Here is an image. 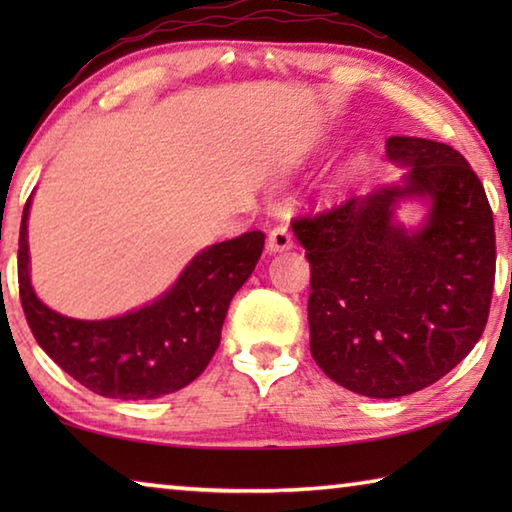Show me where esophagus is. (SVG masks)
Segmentation results:
<instances>
[{"instance_id": "1", "label": "esophagus", "mask_w": 512, "mask_h": 512, "mask_svg": "<svg viewBox=\"0 0 512 512\" xmlns=\"http://www.w3.org/2000/svg\"><path fill=\"white\" fill-rule=\"evenodd\" d=\"M266 248H268V253H284V250H291L293 248L291 232L284 228V225H277V228L268 232Z\"/></svg>"}]
</instances>
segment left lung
Returning <instances> with one entry per match:
<instances>
[{"label": "left lung", "mask_w": 512, "mask_h": 512, "mask_svg": "<svg viewBox=\"0 0 512 512\" xmlns=\"http://www.w3.org/2000/svg\"><path fill=\"white\" fill-rule=\"evenodd\" d=\"M397 183L293 221L311 266L309 350L336 384L391 400L431 386L481 339L495 284L485 189L443 142L395 135ZM418 202V224L397 211Z\"/></svg>", "instance_id": "left-lung-1"}]
</instances>
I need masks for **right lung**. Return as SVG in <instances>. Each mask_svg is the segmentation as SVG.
<instances>
[{"label": "right lung", "instance_id": "add662e5", "mask_svg": "<svg viewBox=\"0 0 512 512\" xmlns=\"http://www.w3.org/2000/svg\"><path fill=\"white\" fill-rule=\"evenodd\" d=\"M29 212L31 198L17 250L20 300L31 332L69 377L112 400H155L192 384L219 348L230 302L264 250L259 230L207 246L162 296L140 309L81 320L47 307L31 287Z\"/></svg>", "mask_w": 512, "mask_h": 512}]
</instances>
